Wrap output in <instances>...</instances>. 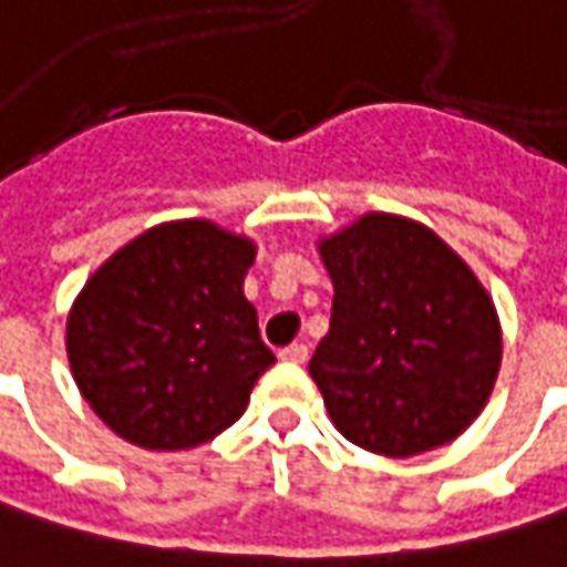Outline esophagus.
I'll use <instances>...</instances> for the list:
<instances>
[{
	"mask_svg": "<svg viewBox=\"0 0 567 567\" xmlns=\"http://www.w3.org/2000/svg\"><path fill=\"white\" fill-rule=\"evenodd\" d=\"M279 355H282L285 362H298V365H305L311 352H308V347H305V343H291V347H285Z\"/></svg>",
	"mask_w": 567,
	"mask_h": 567,
	"instance_id": "1",
	"label": "esophagus"
}]
</instances>
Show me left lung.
Returning <instances> with one entry per match:
<instances>
[{
	"mask_svg": "<svg viewBox=\"0 0 567 567\" xmlns=\"http://www.w3.org/2000/svg\"><path fill=\"white\" fill-rule=\"evenodd\" d=\"M317 250L333 311L308 372L333 426L391 458L465 433L501 369V320L465 259L430 227L382 212Z\"/></svg>",
	"mask_w": 567,
	"mask_h": 567,
	"instance_id": "left-lung-1",
	"label": "left lung"
}]
</instances>
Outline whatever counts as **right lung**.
I'll return each instance as SVG.
<instances>
[{"label":"right lung","mask_w":567,"mask_h":567,"mask_svg":"<svg viewBox=\"0 0 567 567\" xmlns=\"http://www.w3.org/2000/svg\"><path fill=\"white\" fill-rule=\"evenodd\" d=\"M250 237L212 220L156 224L109 256L66 317V355L89 408L141 450H195L250 404L276 362L244 276Z\"/></svg>","instance_id":"obj_1"}]
</instances>
